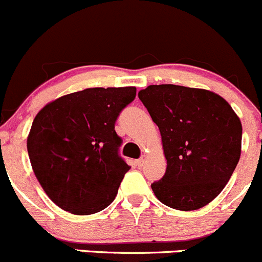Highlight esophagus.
<instances>
[{
  "instance_id": "esophagus-1",
  "label": "esophagus",
  "mask_w": 262,
  "mask_h": 262,
  "mask_svg": "<svg viewBox=\"0 0 262 262\" xmlns=\"http://www.w3.org/2000/svg\"><path fill=\"white\" fill-rule=\"evenodd\" d=\"M146 155H142L141 158H140V159H137L136 160V164L139 165V167H142V165L145 164V162H146Z\"/></svg>"
}]
</instances>
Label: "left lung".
I'll return each instance as SVG.
<instances>
[{
    "label": "left lung",
    "mask_w": 262,
    "mask_h": 262,
    "mask_svg": "<svg viewBox=\"0 0 262 262\" xmlns=\"http://www.w3.org/2000/svg\"><path fill=\"white\" fill-rule=\"evenodd\" d=\"M139 98L162 135L167 170L151 185L176 210H198L219 195L241 157L242 123L215 93L180 85H149Z\"/></svg>",
    "instance_id": "left-lung-1"
}]
</instances>
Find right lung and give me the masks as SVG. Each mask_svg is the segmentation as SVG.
I'll list each match as a JSON object with an SVG mask.
<instances>
[{"mask_svg":"<svg viewBox=\"0 0 262 262\" xmlns=\"http://www.w3.org/2000/svg\"><path fill=\"white\" fill-rule=\"evenodd\" d=\"M136 88H89L44 105L28 135V154L48 198L90 215L113 203L130 165L120 157L115 123Z\"/></svg>","mask_w":262,"mask_h":262,"instance_id":"add662e5","label":"right lung"}]
</instances>
